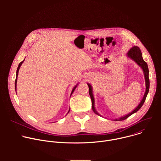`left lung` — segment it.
Masks as SVG:
<instances>
[{
	"label": "left lung",
	"instance_id": "1",
	"mask_svg": "<svg viewBox=\"0 0 161 161\" xmlns=\"http://www.w3.org/2000/svg\"><path fill=\"white\" fill-rule=\"evenodd\" d=\"M127 55L128 57H129L130 58L133 60L135 62H136L137 64L139 66H140L141 68L143 69V73H144V75H145V79L146 91H145V93L144 94V96H143L142 101L140 102V103L139 104L138 106H137L132 112H130L128 114H126V115L123 116V117H122L119 119H114V121H121V120H125L129 117H130L131 114H132L133 113H136V112L138 111L142 108V106H143V104H144V103L145 101L146 97L147 96V94H148V91H149V88H150V80H149V77H148L149 70H148V65H147V62L144 61V60L143 58L142 53V52H141L140 48L137 47H133L128 52ZM88 88H89V94H90V98H91V100H92V110L96 114H98V115H100V114L97 112V111H96V109L94 107V97L93 92H92V86L89 83H88Z\"/></svg>",
	"mask_w": 161,
	"mask_h": 161
}]
</instances>
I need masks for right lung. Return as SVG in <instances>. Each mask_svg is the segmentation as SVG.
<instances>
[{"instance_id": "right-lung-1", "label": "right lung", "mask_w": 161, "mask_h": 161, "mask_svg": "<svg viewBox=\"0 0 161 161\" xmlns=\"http://www.w3.org/2000/svg\"><path fill=\"white\" fill-rule=\"evenodd\" d=\"M25 60V59L23 60L22 62H21L19 64V65H18V68H17V71H16V80H15V90H16V83H17V77H18V71H19V68H20V66L21 65V64H23V62H24V61ZM77 85H78V84L73 88V90H72V92H71V96L72 95V94L73 93V92L75 91V90L76 89V86H77ZM69 111H70V109L69 110V111H68V113H67V114H68L69 113Z\"/></svg>"}]
</instances>
